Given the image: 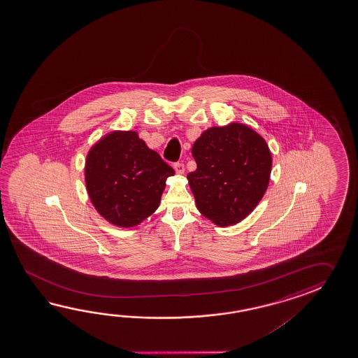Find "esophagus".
Here are the masks:
<instances>
[{"instance_id": "34e87169", "label": "esophagus", "mask_w": 358, "mask_h": 358, "mask_svg": "<svg viewBox=\"0 0 358 358\" xmlns=\"http://www.w3.org/2000/svg\"><path fill=\"white\" fill-rule=\"evenodd\" d=\"M174 170H176V173L178 176H182V174L185 173V168H184V165H182V162L176 164V165H174Z\"/></svg>"}]
</instances>
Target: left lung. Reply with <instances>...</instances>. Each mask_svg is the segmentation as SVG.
<instances>
[{"instance_id":"obj_1","label":"left lung","mask_w":358,"mask_h":358,"mask_svg":"<svg viewBox=\"0 0 358 358\" xmlns=\"http://www.w3.org/2000/svg\"><path fill=\"white\" fill-rule=\"evenodd\" d=\"M197 170L187 176L198 211L227 228L245 219L264 197L273 157L266 141L242 122L206 129L193 143Z\"/></svg>"}]
</instances>
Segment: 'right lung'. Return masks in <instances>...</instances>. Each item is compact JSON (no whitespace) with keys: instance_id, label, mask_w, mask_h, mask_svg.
<instances>
[{"instance_id":"1","label":"right lung","mask_w":358,"mask_h":358,"mask_svg":"<svg viewBox=\"0 0 358 358\" xmlns=\"http://www.w3.org/2000/svg\"><path fill=\"white\" fill-rule=\"evenodd\" d=\"M176 171L134 130H113L87 153L85 189L96 211L119 228H134L160 206Z\"/></svg>"}]
</instances>
